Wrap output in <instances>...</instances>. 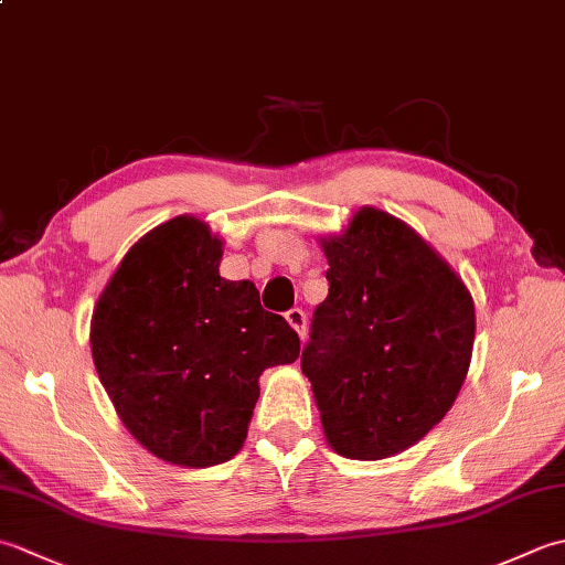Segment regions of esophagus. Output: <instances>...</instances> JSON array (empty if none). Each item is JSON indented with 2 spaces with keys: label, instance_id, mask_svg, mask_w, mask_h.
Instances as JSON below:
<instances>
[{
  "label": "esophagus",
  "instance_id": "34e87169",
  "mask_svg": "<svg viewBox=\"0 0 565 565\" xmlns=\"http://www.w3.org/2000/svg\"><path fill=\"white\" fill-rule=\"evenodd\" d=\"M286 320H289V326L298 332V338L306 340V334H308V316H306V310L303 308H291L289 313H286Z\"/></svg>",
  "mask_w": 565,
  "mask_h": 565
}]
</instances>
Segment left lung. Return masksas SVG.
Instances as JSON below:
<instances>
[{"mask_svg":"<svg viewBox=\"0 0 565 565\" xmlns=\"http://www.w3.org/2000/svg\"><path fill=\"white\" fill-rule=\"evenodd\" d=\"M330 294L301 369L330 447L379 461L449 413L471 364L476 310L461 276L395 215L364 206L320 237Z\"/></svg>","mask_w":565,"mask_h":565,"instance_id":"8db88e82","label":"left lung"}]
</instances>
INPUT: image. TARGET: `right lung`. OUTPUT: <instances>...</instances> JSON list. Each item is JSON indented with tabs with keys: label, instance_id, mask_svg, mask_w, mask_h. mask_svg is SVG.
I'll return each mask as SVG.
<instances>
[{
	"label": "right lung",
	"instance_id": "add662e5",
	"mask_svg": "<svg viewBox=\"0 0 565 565\" xmlns=\"http://www.w3.org/2000/svg\"><path fill=\"white\" fill-rule=\"evenodd\" d=\"M223 239L177 215L126 252L92 316V356L118 417L150 454L215 466L243 449L264 369L294 364L301 340L221 276Z\"/></svg>",
	"mask_w": 565,
	"mask_h": 565
}]
</instances>
